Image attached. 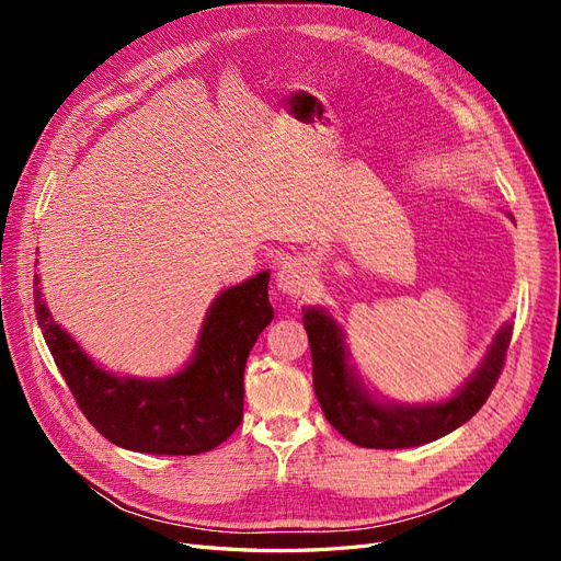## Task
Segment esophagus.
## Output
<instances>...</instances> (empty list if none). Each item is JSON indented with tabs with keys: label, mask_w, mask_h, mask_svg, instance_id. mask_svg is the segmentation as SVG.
I'll return each mask as SVG.
<instances>
[{
	"label": "esophagus",
	"mask_w": 561,
	"mask_h": 561,
	"mask_svg": "<svg viewBox=\"0 0 561 561\" xmlns=\"http://www.w3.org/2000/svg\"><path fill=\"white\" fill-rule=\"evenodd\" d=\"M309 283H311V271H309V264L304 260H287L278 276H276V285L278 290L287 297H301L304 293L309 290Z\"/></svg>",
	"instance_id": "1"
}]
</instances>
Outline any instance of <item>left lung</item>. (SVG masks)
<instances>
[{"label":"left lung","instance_id":"left-lung-1","mask_svg":"<svg viewBox=\"0 0 561 561\" xmlns=\"http://www.w3.org/2000/svg\"><path fill=\"white\" fill-rule=\"evenodd\" d=\"M513 219V215H511ZM313 360V390L332 426L358 447L402 449L433 443L480 412L494 390L513 339V322L499 330L482 365L456 390L433 404L379 402L348 365L344 332L325 309H301Z\"/></svg>","mask_w":561,"mask_h":561}]
</instances>
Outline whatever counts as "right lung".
Returning a JSON list of instances; mask_svg holds the SVG:
<instances>
[{
	"instance_id": "add662e5",
	"label": "right lung",
	"mask_w": 561,
	"mask_h": 561,
	"mask_svg": "<svg viewBox=\"0 0 561 561\" xmlns=\"http://www.w3.org/2000/svg\"><path fill=\"white\" fill-rule=\"evenodd\" d=\"M39 276H35V285ZM37 297V322L65 383L93 428L112 445L140 454L210 451L241 426L243 371L274 318L268 271L219 293L198 334L194 358L165 379L116 377L95 365Z\"/></svg>"
}]
</instances>
